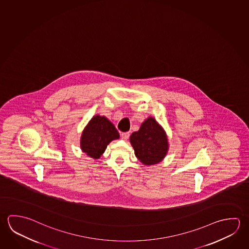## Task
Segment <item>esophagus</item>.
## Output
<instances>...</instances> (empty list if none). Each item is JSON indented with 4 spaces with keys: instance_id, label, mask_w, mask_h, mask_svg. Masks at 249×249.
<instances>
[{
    "instance_id": "1",
    "label": "esophagus",
    "mask_w": 249,
    "mask_h": 249,
    "mask_svg": "<svg viewBox=\"0 0 249 249\" xmlns=\"http://www.w3.org/2000/svg\"><path fill=\"white\" fill-rule=\"evenodd\" d=\"M129 135H130L129 132H125V133H123V134L121 135V136H122V138H123L124 141H126V140L129 138Z\"/></svg>"
}]
</instances>
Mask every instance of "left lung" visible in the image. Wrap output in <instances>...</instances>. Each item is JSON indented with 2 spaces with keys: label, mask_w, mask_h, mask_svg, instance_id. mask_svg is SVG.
Wrapping results in <instances>:
<instances>
[{
  "label": "left lung",
  "mask_w": 249,
  "mask_h": 249,
  "mask_svg": "<svg viewBox=\"0 0 249 249\" xmlns=\"http://www.w3.org/2000/svg\"><path fill=\"white\" fill-rule=\"evenodd\" d=\"M135 157L145 165L162 161L168 152L169 143L165 131L153 117L144 121L138 131L130 135Z\"/></svg>",
  "instance_id": "1"
}]
</instances>
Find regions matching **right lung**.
Returning <instances> with one entry per match:
<instances>
[{"label":"right lung","instance_id":"add662e5","mask_svg":"<svg viewBox=\"0 0 249 249\" xmlns=\"http://www.w3.org/2000/svg\"><path fill=\"white\" fill-rule=\"evenodd\" d=\"M120 135L114 124L105 116L95 115L88 123L80 139V148L84 153L98 159L105 152L107 145Z\"/></svg>","mask_w":249,"mask_h":249}]
</instances>
